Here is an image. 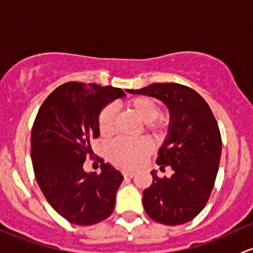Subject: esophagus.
<instances>
[{
    "instance_id": "obj_1",
    "label": "esophagus",
    "mask_w": 253,
    "mask_h": 253,
    "mask_svg": "<svg viewBox=\"0 0 253 253\" xmlns=\"http://www.w3.org/2000/svg\"><path fill=\"white\" fill-rule=\"evenodd\" d=\"M122 174H124L125 177H133V176H134V171L125 170V171H122Z\"/></svg>"
}]
</instances>
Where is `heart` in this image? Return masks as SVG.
I'll use <instances>...</instances> for the list:
<instances>
[{"instance_id": "b5f03b06", "label": "heart", "mask_w": 253, "mask_h": 253, "mask_svg": "<svg viewBox=\"0 0 253 253\" xmlns=\"http://www.w3.org/2000/svg\"><path fill=\"white\" fill-rule=\"evenodd\" d=\"M127 107L133 114L144 124L148 125V128L154 133L155 137L160 135L161 129L165 126L163 122L156 121L160 115V105L151 97H137L128 102ZM115 121V110L112 105L102 109L98 115V131L101 135L108 137L114 131ZM151 152V144L145 138L138 140L116 139L108 148V158L113 165L120 168H135L145 161Z\"/></svg>"}]
</instances>
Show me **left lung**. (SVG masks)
<instances>
[{
	"label": "left lung",
	"mask_w": 253,
	"mask_h": 253,
	"mask_svg": "<svg viewBox=\"0 0 253 253\" xmlns=\"http://www.w3.org/2000/svg\"><path fill=\"white\" fill-rule=\"evenodd\" d=\"M127 92L156 98L169 110L168 134L156 162L161 170L168 166L173 174L158 177L151 171L152 184L143 192L144 209L168 226L193 220L209 199L220 165L222 140L211 109L199 93L176 83Z\"/></svg>",
	"instance_id": "obj_1"
}]
</instances>
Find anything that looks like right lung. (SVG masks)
<instances>
[{"label":"right lung","instance_id":"add662e5","mask_svg":"<svg viewBox=\"0 0 253 253\" xmlns=\"http://www.w3.org/2000/svg\"><path fill=\"white\" fill-rule=\"evenodd\" d=\"M121 88L66 83L46 97L31 133L36 180L48 203L63 218L91 226L112 215L124 176L109 163L101 173L84 170L92 154L90 140L99 137L98 115L110 102L122 98Z\"/></svg>","mask_w":253,"mask_h":253}]
</instances>
